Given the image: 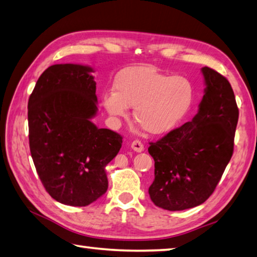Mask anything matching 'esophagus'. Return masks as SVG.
<instances>
[{
	"instance_id": "1",
	"label": "esophagus",
	"mask_w": 257,
	"mask_h": 257,
	"mask_svg": "<svg viewBox=\"0 0 257 257\" xmlns=\"http://www.w3.org/2000/svg\"><path fill=\"white\" fill-rule=\"evenodd\" d=\"M130 147H132L135 152L137 153H142L144 151V145L139 142V141H134L130 145Z\"/></svg>"
}]
</instances>
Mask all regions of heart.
I'll list each match as a JSON object with an SVG mask.
<instances>
[{
	"instance_id": "1",
	"label": "heart",
	"mask_w": 257,
	"mask_h": 257,
	"mask_svg": "<svg viewBox=\"0 0 257 257\" xmlns=\"http://www.w3.org/2000/svg\"><path fill=\"white\" fill-rule=\"evenodd\" d=\"M194 99L192 83L183 76H171L151 66H133L121 71L113 92L102 95L110 115L127 118L134 106V118L145 130L163 135L174 129L191 109Z\"/></svg>"
}]
</instances>
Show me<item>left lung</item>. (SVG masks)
I'll use <instances>...</instances> for the list:
<instances>
[{
  "label": "left lung",
  "mask_w": 257,
  "mask_h": 257,
  "mask_svg": "<svg viewBox=\"0 0 257 257\" xmlns=\"http://www.w3.org/2000/svg\"><path fill=\"white\" fill-rule=\"evenodd\" d=\"M201 72L206 88L198 113L148 147L155 161L149 197L155 206L170 211L206 201L234 152L239 114L234 91L221 74L209 67Z\"/></svg>",
  "instance_id": "obj_1"
}]
</instances>
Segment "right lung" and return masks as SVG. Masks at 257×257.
<instances>
[{
	"instance_id": "right-lung-1",
	"label": "right lung",
	"mask_w": 257,
	"mask_h": 257,
	"mask_svg": "<svg viewBox=\"0 0 257 257\" xmlns=\"http://www.w3.org/2000/svg\"><path fill=\"white\" fill-rule=\"evenodd\" d=\"M93 68L57 64L41 74L28 102L31 157L50 197L85 207L108 190L104 167L122 137L92 122L97 113Z\"/></svg>"
}]
</instances>
